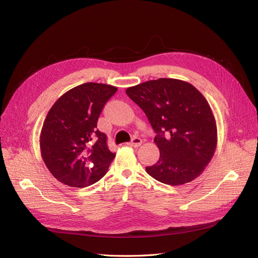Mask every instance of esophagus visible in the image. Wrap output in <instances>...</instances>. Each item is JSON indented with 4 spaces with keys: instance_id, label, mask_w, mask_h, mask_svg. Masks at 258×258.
<instances>
[{
    "instance_id": "esophagus-1",
    "label": "esophagus",
    "mask_w": 258,
    "mask_h": 258,
    "mask_svg": "<svg viewBox=\"0 0 258 258\" xmlns=\"http://www.w3.org/2000/svg\"><path fill=\"white\" fill-rule=\"evenodd\" d=\"M141 144H142V140L140 139V138H138V137H135L134 139L131 140V142L128 143V145H130L132 147H139Z\"/></svg>"
}]
</instances>
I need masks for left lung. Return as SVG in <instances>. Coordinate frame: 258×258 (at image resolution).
<instances>
[{
	"label": "left lung",
	"instance_id": "1",
	"mask_svg": "<svg viewBox=\"0 0 258 258\" xmlns=\"http://www.w3.org/2000/svg\"><path fill=\"white\" fill-rule=\"evenodd\" d=\"M142 108L156 132L160 157L146 172L157 181L177 186L201 174L212 159L217 130L212 110L189 83L159 79L126 90Z\"/></svg>",
	"mask_w": 258,
	"mask_h": 258
}]
</instances>
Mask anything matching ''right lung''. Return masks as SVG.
<instances>
[{
    "label": "right lung",
    "mask_w": 258,
    "mask_h": 258,
    "mask_svg": "<svg viewBox=\"0 0 258 258\" xmlns=\"http://www.w3.org/2000/svg\"><path fill=\"white\" fill-rule=\"evenodd\" d=\"M117 88L86 83L61 96L44 120L40 145L42 158L59 182L87 187L107 172L115 158L106 135L97 129L99 116Z\"/></svg>",
    "instance_id": "add662e5"
}]
</instances>
